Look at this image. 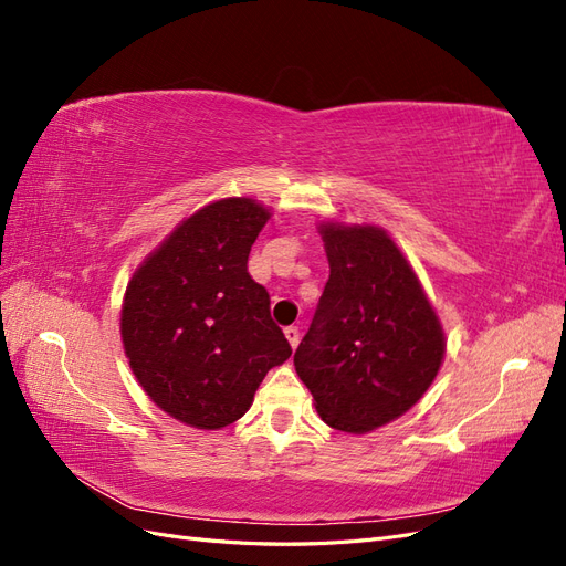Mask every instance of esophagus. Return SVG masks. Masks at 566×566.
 Wrapping results in <instances>:
<instances>
[{
    "label": "esophagus",
    "instance_id": "obj_1",
    "mask_svg": "<svg viewBox=\"0 0 566 566\" xmlns=\"http://www.w3.org/2000/svg\"><path fill=\"white\" fill-rule=\"evenodd\" d=\"M285 337L290 342V347L295 349L300 345V328H297V325H290V328H285Z\"/></svg>",
    "mask_w": 566,
    "mask_h": 566
}]
</instances>
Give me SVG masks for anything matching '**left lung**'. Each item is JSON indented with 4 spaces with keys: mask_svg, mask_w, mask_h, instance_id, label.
I'll use <instances>...</instances> for the list:
<instances>
[{
    "mask_svg": "<svg viewBox=\"0 0 566 566\" xmlns=\"http://www.w3.org/2000/svg\"><path fill=\"white\" fill-rule=\"evenodd\" d=\"M318 233L331 279L295 352V370L325 424L366 434L422 399L443 364L447 335L385 229L321 221Z\"/></svg>",
    "mask_w": 566,
    "mask_h": 566,
    "instance_id": "1",
    "label": "left lung"
}]
</instances>
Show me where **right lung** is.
Here are the masks:
<instances>
[{
  "label": "right lung",
  "mask_w": 566,
  "mask_h": 566,
  "mask_svg": "<svg viewBox=\"0 0 566 566\" xmlns=\"http://www.w3.org/2000/svg\"><path fill=\"white\" fill-rule=\"evenodd\" d=\"M271 210L221 198L186 217L134 271L119 337L134 378L169 418L221 430L248 413L264 375L287 361L269 293L248 256Z\"/></svg>",
  "instance_id": "1"
}]
</instances>
